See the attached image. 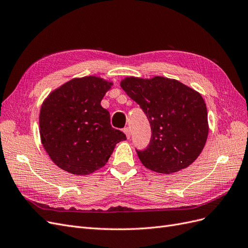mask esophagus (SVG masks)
Returning <instances> with one entry per match:
<instances>
[{
	"instance_id": "34e87169",
	"label": "esophagus",
	"mask_w": 248,
	"mask_h": 248,
	"mask_svg": "<svg viewBox=\"0 0 248 248\" xmlns=\"http://www.w3.org/2000/svg\"><path fill=\"white\" fill-rule=\"evenodd\" d=\"M124 133L126 134V138L129 139L130 138V129L128 128V127H126V128H124Z\"/></svg>"
}]
</instances>
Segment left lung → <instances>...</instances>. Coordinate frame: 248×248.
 I'll list each match as a JSON object with an SVG mask.
<instances>
[{"label":"left lung","instance_id":"left-lung-1","mask_svg":"<svg viewBox=\"0 0 248 248\" xmlns=\"http://www.w3.org/2000/svg\"><path fill=\"white\" fill-rule=\"evenodd\" d=\"M120 85L144 110L151 125L149 146L137 151L141 163L167 175L189 167L202 153L209 132L202 95L177 79L163 77H127Z\"/></svg>","mask_w":248,"mask_h":248}]
</instances>
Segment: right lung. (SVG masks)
Returning <instances> with one entry per match:
<instances>
[{"instance_id": "right-lung-1", "label": "right lung", "mask_w": 248, "mask_h": 248, "mask_svg": "<svg viewBox=\"0 0 248 248\" xmlns=\"http://www.w3.org/2000/svg\"><path fill=\"white\" fill-rule=\"evenodd\" d=\"M112 82L98 77L76 78L54 90L39 114L41 142L56 166L85 176L106 166L126 136L110 125L101 100Z\"/></svg>"}]
</instances>
